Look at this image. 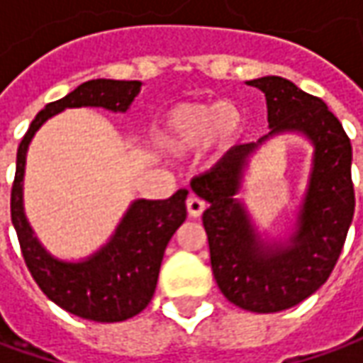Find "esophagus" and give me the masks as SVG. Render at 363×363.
<instances>
[{
    "label": "esophagus",
    "mask_w": 363,
    "mask_h": 363,
    "mask_svg": "<svg viewBox=\"0 0 363 363\" xmlns=\"http://www.w3.org/2000/svg\"><path fill=\"white\" fill-rule=\"evenodd\" d=\"M186 210H189V216L190 218H200L206 210V204L196 196H190L186 200Z\"/></svg>",
    "instance_id": "34e87169"
}]
</instances>
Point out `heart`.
Masks as SVG:
<instances>
[{"label": "heart", "mask_w": 363, "mask_h": 363, "mask_svg": "<svg viewBox=\"0 0 363 363\" xmlns=\"http://www.w3.org/2000/svg\"><path fill=\"white\" fill-rule=\"evenodd\" d=\"M243 128V114L229 101L181 103L167 112L159 126L161 145L177 155H186L212 145L229 150Z\"/></svg>", "instance_id": "heart-1"}]
</instances>
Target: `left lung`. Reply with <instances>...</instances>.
Listing matches in <instances>:
<instances>
[{
	"instance_id": "left-lung-1",
	"label": "left lung",
	"mask_w": 363,
	"mask_h": 363,
	"mask_svg": "<svg viewBox=\"0 0 363 363\" xmlns=\"http://www.w3.org/2000/svg\"><path fill=\"white\" fill-rule=\"evenodd\" d=\"M267 96L270 132L235 145L190 186L208 202L202 216L213 278L241 309L276 313L301 303L327 281L354 218L352 145L342 124L317 96L284 77L251 79ZM297 133L313 147L308 189L284 240L260 234L238 198L254 153L272 137Z\"/></svg>"
}]
</instances>
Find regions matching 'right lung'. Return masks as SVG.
<instances>
[{
    "label": "right lung",
    "mask_w": 363,
    "mask_h": 363,
    "mask_svg": "<svg viewBox=\"0 0 363 363\" xmlns=\"http://www.w3.org/2000/svg\"><path fill=\"white\" fill-rule=\"evenodd\" d=\"M142 91V82L91 79L36 114L17 150L11 190V221L28 270L46 297L72 315L96 323H120L143 311L155 294L161 260L174 231L186 220L189 190L167 200L138 198L118 221L111 239L82 260L54 257L44 247L25 213L23 182L27 151L46 120L66 108L95 106L124 112Z\"/></svg>",
    "instance_id": "add662e5"
}]
</instances>
